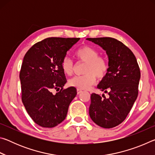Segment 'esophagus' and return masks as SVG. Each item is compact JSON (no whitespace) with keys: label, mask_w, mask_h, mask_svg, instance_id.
<instances>
[{"label":"esophagus","mask_w":155,"mask_h":155,"mask_svg":"<svg viewBox=\"0 0 155 155\" xmlns=\"http://www.w3.org/2000/svg\"><path fill=\"white\" fill-rule=\"evenodd\" d=\"M83 91L81 90H79V89H77V94H80L81 93H82Z\"/></svg>","instance_id":"1"}]
</instances>
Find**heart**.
Segmentation results:
<instances>
[{"label":"heart","instance_id":"obj_1","mask_svg":"<svg viewBox=\"0 0 155 155\" xmlns=\"http://www.w3.org/2000/svg\"><path fill=\"white\" fill-rule=\"evenodd\" d=\"M78 59L86 63L83 72L85 74L76 76L70 80L69 85L79 90H87L96 82V77L103 78L105 77L109 70L107 59L98 56L96 49L90 46H84L75 52ZM63 71L67 75H71L73 72L72 61L68 57L64 59L61 63Z\"/></svg>","mask_w":155,"mask_h":155}]
</instances>
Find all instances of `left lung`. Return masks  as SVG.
<instances>
[{
  "mask_svg": "<svg viewBox=\"0 0 155 155\" xmlns=\"http://www.w3.org/2000/svg\"><path fill=\"white\" fill-rule=\"evenodd\" d=\"M106 51L109 70L97 86L104 93L91 95L89 114L99 127L111 128L124 121L137 98L140 70L133 52L112 38H87Z\"/></svg>",
  "mask_w": 155,
  "mask_h": 155,
  "instance_id": "left-lung-1",
  "label": "left lung"
}]
</instances>
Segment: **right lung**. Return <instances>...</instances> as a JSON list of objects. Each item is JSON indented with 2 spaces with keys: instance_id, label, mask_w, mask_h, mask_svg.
<instances>
[{
  "instance_id": "1",
  "label": "right lung",
  "mask_w": 155,
  "mask_h": 155,
  "mask_svg": "<svg viewBox=\"0 0 155 155\" xmlns=\"http://www.w3.org/2000/svg\"><path fill=\"white\" fill-rule=\"evenodd\" d=\"M79 40L44 39L34 44L24 57L20 72L22 101L28 114L41 127L52 128L64 121L77 95L74 87L64 90L67 81L61 63ZM54 89L58 91L55 94L52 93Z\"/></svg>"
}]
</instances>
